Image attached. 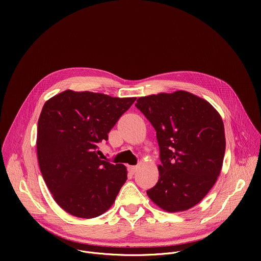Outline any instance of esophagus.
Listing matches in <instances>:
<instances>
[{"instance_id":"34e87169","label":"esophagus","mask_w":261,"mask_h":261,"mask_svg":"<svg viewBox=\"0 0 261 261\" xmlns=\"http://www.w3.org/2000/svg\"><path fill=\"white\" fill-rule=\"evenodd\" d=\"M129 171H130V173H134L136 170H137V166H129Z\"/></svg>"}]
</instances>
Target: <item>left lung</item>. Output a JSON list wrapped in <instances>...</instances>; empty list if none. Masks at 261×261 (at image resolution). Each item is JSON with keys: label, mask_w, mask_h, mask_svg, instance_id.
<instances>
[{"label": "left lung", "mask_w": 261, "mask_h": 261, "mask_svg": "<svg viewBox=\"0 0 261 261\" xmlns=\"http://www.w3.org/2000/svg\"><path fill=\"white\" fill-rule=\"evenodd\" d=\"M135 106L155 128L160 150L159 179L147 196L170 213L191 208L221 171L226 142L220 115L185 91L140 97Z\"/></svg>", "instance_id": "1"}]
</instances>
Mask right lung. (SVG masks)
Segmentation results:
<instances>
[{
  "label": "right lung",
  "instance_id": "right-lung-1",
  "mask_svg": "<svg viewBox=\"0 0 261 261\" xmlns=\"http://www.w3.org/2000/svg\"><path fill=\"white\" fill-rule=\"evenodd\" d=\"M136 98L65 91L45 102L37 129V156L56 202L72 216L106 212L127 179L123 164L98 157L100 142Z\"/></svg>",
  "mask_w": 261,
  "mask_h": 261
}]
</instances>
